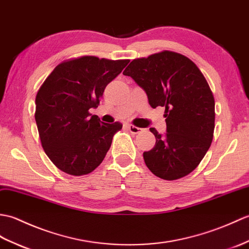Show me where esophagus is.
Segmentation results:
<instances>
[{
  "instance_id": "34e87169",
  "label": "esophagus",
  "mask_w": 249,
  "mask_h": 249,
  "mask_svg": "<svg viewBox=\"0 0 249 249\" xmlns=\"http://www.w3.org/2000/svg\"><path fill=\"white\" fill-rule=\"evenodd\" d=\"M126 128H128L131 133H133V134H139V133H142V132L143 131V129L139 128V126H135L133 124H126Z\"/></svg>"
}]
</instances>
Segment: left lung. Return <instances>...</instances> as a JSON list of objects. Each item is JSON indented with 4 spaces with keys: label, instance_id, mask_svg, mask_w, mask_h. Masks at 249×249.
I'll list each match as a JSON object with an SVG mask.
<instances>
[{
    "label": "left lung",
    "instance_id": "1",
    "mask_svg": "<svg viewBox=\"0 0 249 249\" xmlns=\"http://www.w3.org/2000/svg\"><path fill=\"white\" fill-rule=\"evenodd\" d=\"M146 91L151 107H165L166 134L150 128L156 145L143 152L153 175L177 180L194 170L213 140L215 102L199 68L179 53L162 51L133 59L124 71Z\"/></svg>",
    "mask_w": 249,
    "mask_h": 249
}]
</instances>
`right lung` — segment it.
<instances>
[{
  "instance_id": "obj_1",
  "label": "right lung",
  "mask_w": 249,
  "mask_h": 249,
  "mask_svg": "<svg viewBox=\"0 0 249 249\" xmlns=\"http://www.w3.org/2000/svg\"><path fill=\"white\" fill-rule=\"evenodd\" d=\"M129 59L82 56L60 63L36 95L35 120L41 146L58 169L71 176L95 170L106 158L120 123L106 124L91 115L107 85Z\"/></svg>"
}]
</instances>
